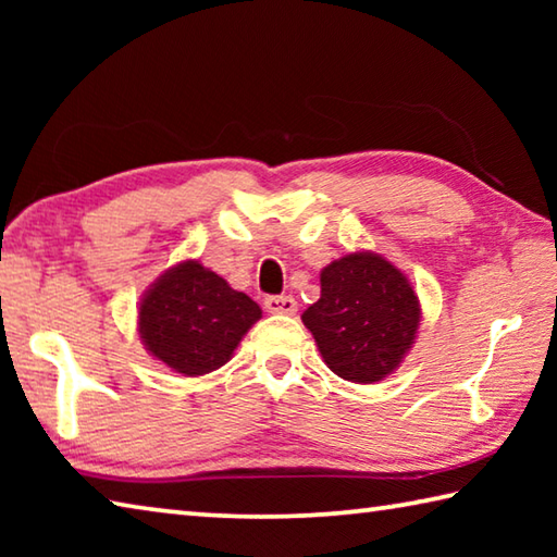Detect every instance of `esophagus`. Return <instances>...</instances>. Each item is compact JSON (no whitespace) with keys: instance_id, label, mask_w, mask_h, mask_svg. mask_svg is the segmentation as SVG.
Segmentation results:
<instances>
[{"instance_id":"34e87169","label":"esophagus","mask_w":557,"mask_h":557,"mask_svg":"<svg viewBox=\"0 0 557 557\" xmlns=\"http://www.w3.org/2000/svg\"><path fill=\"white\" fill-rule=\"evenodd\" d=\"M265 309L270 314H295L297 301L289 295H270L265 297Z\"/></svg>"}]
</instances>
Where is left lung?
<instances>
[{"instance_id":"left-lung-1","label":"left lung","mask_w":557,"mask_h":557,"mask_svg":"<svg viewBox=\"0 0 557 557\" xmlns=\"http://www.w3.org/2000/svg\"><path fill=\"white\" fill-rule=\"evenodd\" d=\"M322 297L301 314L324 363L351 383L398 369L420 326L408 277L375 252H351L322 270Z\"/></svg>"}]
</instances>
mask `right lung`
<instances>
[{
	"mask_svg": "<svg viewBox=\"0 0 557 557\" xmlns=\"http://www.w3.org/2000/svg\"><path fill=\"white\" fill-rule=\"evenodd\" d=\"M260 307L199 260L166 270L139 301L147 351L184 375H203L231 361Z\"/></svg>",
	"mask_w": 557,
	"mask_h": 557,
	"instance_id": "add662e5",
	"label": "right lung"
}]
</instances>
